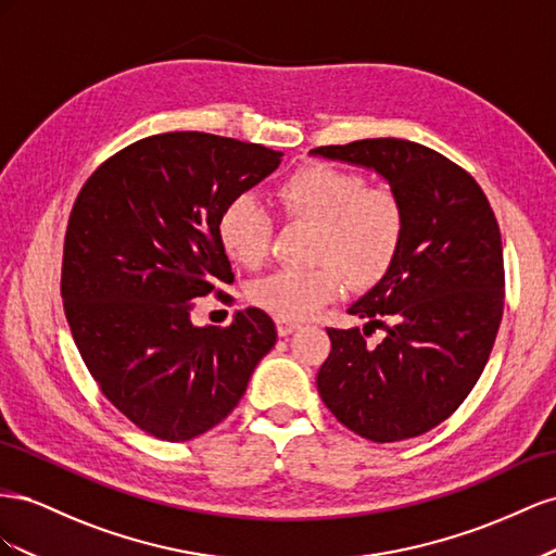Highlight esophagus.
<instances>
[{"label": "esophagus", "instance_id": "34e87169", "mask_svg": "<svg viewBox=\"0 0 556 556\" xmlns=\"http://www.w3.org/2000/svg\"><path fill=\"white\" fill-rule=\"evenodd\" d=\"M300 328V324L298 321H291V319H277V332L281 338H287V336H291V332H295Z\"/></svg>", "mask_w": 556, "mask_h": 556}]
</instances>
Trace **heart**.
Returning a JSON list of instances; mask_svg holds the SVG:
<instances>
[{
  "instance_id": "b5f03b06",
  "label": "heart",
  "mask_w": 556,
  "mask_h": 556,
  "mask_svg": "<svg viewBox=\"0 0 556 556\" xmlns=\"http://www.w3.org/2000/svg\"><path fill=\"white\" fill-rule=\"evenodd\" d=\"M287 216L319 226L312 269H277L251 283V300L279 319H309L344 287L382 277L403 235L399 202L382 188H368L358 174L332 165H305L277 188ZM218 235L228 256L247 267L263 263L273 237V218L256 195H235L218 216Z\"/></svg>"
}]
</instances>
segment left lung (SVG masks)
I'll return each instance as SVG.
<instances>
[{
	"instance_id": "8db88e82",
	"label": "left lung",
	"mask_w": 556,
	"mask_h": 556,
	"mask_svg": "<svg viewBox=\"0 0 556 556\" xmlns=\"http://www.w3.org/2000/svg\"><path fill=\"white\" fill-rule=\"evenodd\" d=\"M309 155L375 172L403 214L389 269L346 309L368 324L328 328L316 389L361 438L421 435L466 401L494 346L505 287L496 216L466 169L415 141L361 139ZM379 315L392 326L372 348L365 336Z\"/></svg>"
}]
</instances>
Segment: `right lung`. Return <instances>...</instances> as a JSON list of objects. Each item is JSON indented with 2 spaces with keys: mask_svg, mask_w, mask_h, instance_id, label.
<instances>
[{
  "mask_svg": "<svg viewBox=\"0 0 556 556\" xmlns=\"http://www.w3.org/2000/svg\"><path fill=\"white\" fill-rule=\"evenodd\" d=\"M281 155L207 132L153 135L109 157L78 193L62 256L67 324L94 382L141 431L167 442L207 433L275 346L263 309L195 326L190 300L232 283L218 216Z\"/></svg>",
  "mask_w": 556,
  "mask_h": 556,
  "instance_id": "1",
  "label": "right lung"
}]
</instances>
